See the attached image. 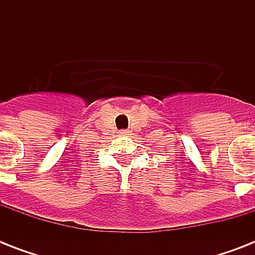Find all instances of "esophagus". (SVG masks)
<instances>
[{
	"label": "esophagus",
	"instance_id": "obj_1",
	"mask_svg": "<svg viewBox=\"0 0 255 255\" xmlns=\"http://www.w3.org/2000/svg\"><path fill=\"white\" fill-rule=\"evenodd\" d=\"M120 135H129L131 133V131H128V129H123V131L119 132Z\"/></svg>",
	"mask_w": 255,
	"mask_h": 255
}]
</instances>
